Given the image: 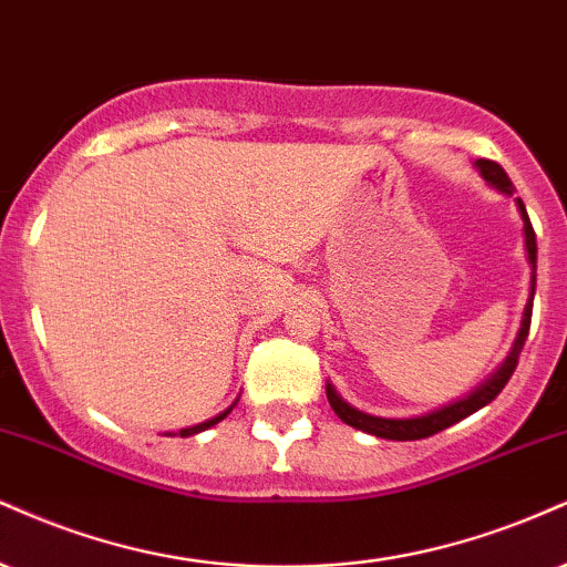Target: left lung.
Segmentation results:
<instances>
[{"label": "left lung", "instance_id": "left-lung-1", "mask_svg": "<svg viewBox=\"0 0 567 567\" xmlns=\"http://www.w3.org/2000/svg\"><path fill=\"white\" fill-rule=\"evenodd\" d=\"M475 166L481 169L485 183L494 185L496 190L512 196L515 185H512V179L507 177V172H504L502 166H498L496 162H491V158H477ZM517 209H520V217H523L525 251H528V265H530V295H528V302H525V310H523L520 331H517L515 344H512L509 355L504 358V363L498 365L494 374L485 379L481 388L472 390L470 395L462 398V401H454V403L443 405V409L430 411V414L411 416V419H384V416L363 414V411L352 409L350 403H344L331 384H326V398H329L331 409H334V414L342 419L344 424L369 432V435L384 437V441H422V437L435 435V432L451 427V424L462 422V419H467L470 414H475V411H481L483 405H488L498 395V392L504 390V384H507L509 377L515 374L517 361H520L523 344H525V339H528L530 316H534V295H536V233H534V225H530L528 212H525V204L520 202V198H517Z\"/></svg>", "mask_w": 567, "mask_h": 567}]
</instances>
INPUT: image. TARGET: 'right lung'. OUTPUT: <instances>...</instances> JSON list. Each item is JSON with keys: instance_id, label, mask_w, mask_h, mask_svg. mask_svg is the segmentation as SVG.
Returning a JSON list of instances; mask_svg holds the SVG:
<instances>
[{"instance_id": "1", "label": "right lung", "mask_w": 567, "mask_h": 567, "mask_svg": "<svg viewBox=\"0 0 567 567\" xmlns=\"http://www.w3.org/2000/svg\"><path fill=\"white\" fill-rule=\"evenodd\" d=\"M236 403H238V401H236ZM236 403H233V405H236ZM233 405H230V409H228V411H223V414H217V416L206 419V422H202V424H196V427H185V430H179V432H177V435H179V437H190V435H196V432H204V430L215 427V424H217V422H223V419L230 414V411H233ZM166 435H172V432H166Z\"/></svg>"}]
</instances>
